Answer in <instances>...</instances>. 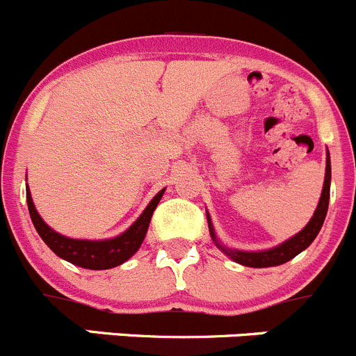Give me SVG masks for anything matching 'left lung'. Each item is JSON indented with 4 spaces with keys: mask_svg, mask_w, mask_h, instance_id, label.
<instances>
[{
    "mask_svg": "<svg viewBox=\"0 0 356 356\" xmlns=\"http://www.w3.org/2000/svg\"><path fill=\"white\" fill-rule=\"evenodd\" d=\"M328 197H330V157H328L327 152V169H325V184H323V191H321V197L320 202H318V208L314 211L313 218L309 220L306 227H304L302 231L299 234H296L293 238H290L289 241H285L283 245L276 246L273 250H267V252H239V250H229L225 246H222L220 243H216V236L213 232V225L209 222L208 216V223H209V234H211L213 241L218 245V248L222 250L225 255L231 257L234 262L243 264L246 267H273V266H280V264H285L289 260H292L293 257L299 255L302 250H306L311 243L314 241V238L320 232L321 225H323V220L327 216V209H328Z\"/></svg>",
    "mask_w": 356,
    "mask_h": 356,
    "instance_id": "left-lung-1",
    "label": "left lung"
}]
</instances>
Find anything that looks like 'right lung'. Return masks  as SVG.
Wrapping results in <instances>:
<instances>
[{"mask_svg":"<svg viewBox=\"0 0 356 356\" xmlns=\"http://www.w3.org/2000/svg\"><path fill=\"white\" fill-rule=\"evenodd\" d=\"M164 191L159 192L143 215L133 223V225L115 239H106V241H83V239H71L66 236H60L54 232L49 225L42 220V216L36 211L35 204H33L31 194L29 188L26 192V199H28L29 215H31L35 229L38 231L40 238L47 243L50 250L56 253L60 259L67 260V262L74 264V266L86 267V269H110V267L120 266L125 260L131 259L138 248L143 243L145 236H147L148 225H150L152 215H154L155 208H157L159 201H161Z\"/></svg>","mask_w":356,"mask_h":356,"instance_id":"add662e5","label":"right lung"}]
</instances>
